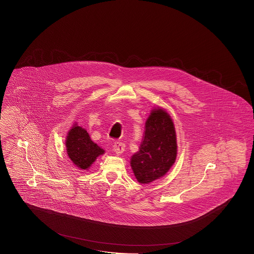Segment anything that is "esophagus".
Instances as JSON below:
<instances>
[{
    "label": "esophagus",
    "mask_w": 254,
    "mask_h": 254,
    "mask_svg": "<svg viewBox=\"0 0 254 254\" xmlns=\"http://www.w3.org/2000/svg\"><path fill=\"white\" fill-rule=\"evenodd\" d=\"M125 144L123 142H116L115 145L113 146L114 152L117 154H121L125 151Z\"/></svg>",
    "instance_id": "1"
}]
</instances>
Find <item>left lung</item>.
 I'll return each mask as SVG.
<instances>
[{
    "instance_id": "8db88e82",
    "label": "left lung",
    "mask_w": 254,
    "mask_h": 254,
    "mask_svg": "<svg viewBox=\"0 0 254 254\" xmlns=\"http://www.w3.org/2000/svg\"><path fill=\"white\" fill-rule=\"evenodd\" d=\"M177 156L174 124L161 108L154 109L145 123L139 149L131 157L130 166L139 184H150L166 175Z\"/></svg>"
}]
</instances>
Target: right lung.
I'll list each match as a JSON object with an SVG mask.
<instances>
[{
  "label": "right lung",
  "mask_w": 254,
  "mask_h": 254,
  "mask_svg": "<svg viewBox=\"0 0 254 254\" xmlns=\"http://www.w3.org/2000/svg\"><path fill=\"white\" fill-rule=\"evenodd\" d=\"M65 144L69 159L81 169H89L97 157L104 154V150L91 140L87 131L77 125L69 129Z\"/></svg>",
  "instance_id": "obj_1"
}]
</instances>
